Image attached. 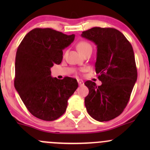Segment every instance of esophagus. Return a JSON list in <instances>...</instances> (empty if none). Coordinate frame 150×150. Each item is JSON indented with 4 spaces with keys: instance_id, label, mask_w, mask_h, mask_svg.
I'll return each instance as SVG.
<instances>
[{
    "instance_id": "obj_1",
    "label": "esophagus",
    "mask_w": 150,
    "mask_h": 150,
    "mask_svg": "<svg viewBox=\"0 0 150 150\" xmlns=\"http://www.w3.org/2000/svg\"><path fill=\"white\" fill-rule=\"evenodd\" d=\"M78 82L79 86H83L84 85V82L82 81V80H78Z\"/></svg>"
}]
</instances>
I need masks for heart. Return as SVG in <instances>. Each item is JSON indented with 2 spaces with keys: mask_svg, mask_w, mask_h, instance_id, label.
Masks as SVG:
<instances>
[{
  "mask_svg": "<svg viewBox=\"0 0 150 150\" xmlns=\"http://www.w3.org/2000/svg\"><path fill=\"white\" fill-rule=\"evenodd\" d=\"M77 48L81 54H83L85 51L89 49H92V47L89 43L86 41H81L77 44Z\"/></svg>",
  "mask_w": 150,
  "mask_h": 150,
  "instance_id": "obj_1",
  "label": "heart"
}]
</instances>
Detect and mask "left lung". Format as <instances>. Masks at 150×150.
Listing matches in <instances>:
<instances>
[{"instance_id":"obj_1","label":"left lung","mask_w":150,"mask_h":150,"mask_svg":"<svg viewBox=\"0 0 150 150\" xmlns=\"http://www.w3.org/2000/svg\"><path fill=\"white\" fill-rule=\"evenodd\" d=\"M81 36L97 46L95 69L102 81L99 86L91 81L85 82L89 90L85 105L93 119L109 121L123 112L137 80L134 50L124 35L115 28H93Z\"/></svg>"}]
</instances>
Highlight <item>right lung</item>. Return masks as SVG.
<instances>
[{
  "mask_svg": "<svg viewBox=\"0 0 150 150\" xmlns=\"http://www.w3.org/2000/svg\"><path fill=\"white\" fill-rule=\"evenodd\" d=\"M75 35L51 28L30 31L17 48L14 87L27 109L35 117L53 121L66 111L67 100L78 86L75 78L59 80L51 76V67L62 61V50L71 44Z\"/></svg>",
  "mask_w": 150,
  "mask_h": 150,
  "instance_id": "1",
  "label": "right lung"
}]
</instances>
